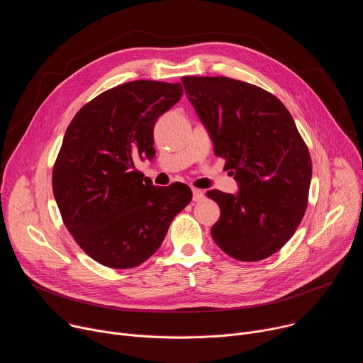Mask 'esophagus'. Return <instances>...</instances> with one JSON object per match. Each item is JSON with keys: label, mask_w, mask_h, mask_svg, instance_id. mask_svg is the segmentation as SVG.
I'll list each match as a JSON object with an SVG mask.
<instances>
[{"label": "esophagus", "mask_w": 363, "mask_h": 363, "mask_svg": "<svg viewBox=\"0 0 363 363\" xmlns=\"http://www.w3.org/2000/svg\"><path fill=\"white\" fill-rule=\"evenodd\" d=\"M192 196H194V201L195 202H198V201H201V199H203V192L201 191V189H196V188H194L192 189Z\"/></svg>", "instance_id": "obj_1"}]
</instances>
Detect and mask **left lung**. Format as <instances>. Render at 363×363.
I'll return each mask as SVG.
<instances>
[{
    "instance_id": "8db88e82",
    "label": "left lung",
    "mask_w": 363,
    "mask_h": 363,
    "mask_svg": "<svg viewBox=\"0 0 363 363\" xmlns=\"http://www.w3.org/2000/svg\"><path fill=\"white\" fill-rule=\"evenodd\" d=\"M185 94L238 184L206 192L221 210L211 235L240 262L264 260L294 234L307 208L312 161L283 103L230 77L181 79Z\"/></svg>"
}]
</instances>
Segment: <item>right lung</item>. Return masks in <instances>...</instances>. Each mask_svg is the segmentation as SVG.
Returning a JSON list of instances; mask_svg holds the SVG:
<instances>
[{
	"mask_svg": "<svg viewBox=\"0 0 363 363\" xmlns=\"http://www.w3.org/2000/svg\"><path fill=\"white\" fill-rule=\"evenodd\" d=\"M182 96L181 83L135 80L103 91L69 125L53 168L62 218L82 250L111 269H132L157 251L192 199L185 184L143 182L153 126Z\"/></svg>",
	"mask_w": 363,
	"mask_h": 363,
	"instance_id": "right-lung-1",
	"label": "right lung"
}]
</instances>
